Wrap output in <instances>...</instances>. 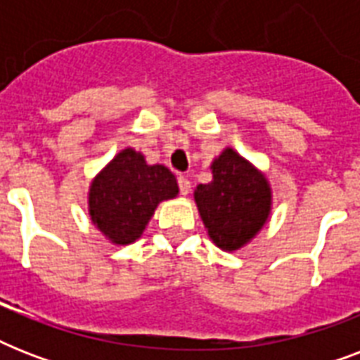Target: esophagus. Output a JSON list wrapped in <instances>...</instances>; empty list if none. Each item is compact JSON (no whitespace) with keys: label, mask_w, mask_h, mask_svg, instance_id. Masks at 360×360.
<instances>
[{"label":"esophagus","mask_w":360,"mask_h":360,"mask_svg":"<svg viewBox=\"0 0 360 360\" xmlns=\"http://www.w3.org/2000/svg\"><path fill=\"white\" fill-rule=\"evenodd\" d=\"M177 185H179V192L183 196H186V194L191 192V181L186 179V177H183V175L177 179Z\"/></svg>","instance_id":"1"}]
</instances>
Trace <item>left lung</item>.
Here are the masks:
<instances>
[{
    "label": "left lung",
    "mask_w": 360,
    "mask_h": 360,
    "mask_svg": "<svg viewBox=\"0 0 360 360\" xmlns=\"http://www.w3.org/2000/svg\"><path fill=\"white\" fill-rule=\"evenodd\" d=\"M213 181L194 191L198 211L209 237L222 250H237L265 224L271 213L267 179L233 149L211 166Z\"/></svg>",
    "instance_id": "left-lung-1"
}]
</instances>
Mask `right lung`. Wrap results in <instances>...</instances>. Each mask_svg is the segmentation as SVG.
<instances>
[{
	"label": "right lung",
	"instance_id": "1",
	"mask_svg": "<svg viewBox=\"0 0 360 360\" xmlns=\"http://www.w3.org/2000/svg\"><path fill=\"white\" fill-rule=\"evenodd\" d=\"M177 192L175 175L166 166H149L141 153L129 147L93 179L89 214L112 243L130 245L143 233L158 203Z\"/></svg>",
	"mask_w": 360,
	"mask_h": 360
}]
</instances>
